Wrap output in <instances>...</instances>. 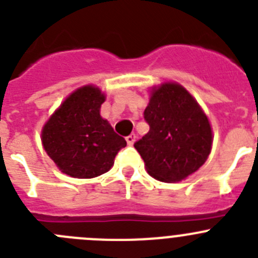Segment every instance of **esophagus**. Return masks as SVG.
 Returning a JSON list of instances; mask_svg holds the SVG:
<instances>
[{"instance_id": "34e87169", "label": "esophagus", "mask_w": 258, "mask_h": 258, "mask_svg": "<svg viewBox=\"0 0 258 258\" xmlns=\"http://www.w3.org/2000/svg\"><path fill=\"white\" fill-rule=\"evenodd\" d=\"M135 140H136V135H135V134L128 135V136L126 138V141H127V144H128V145H134Z\"/></svg>"}]
</instances>
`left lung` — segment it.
Returning a JSON list of instances; mask_svg holds the SVG:
<instances>
[{"label": "left lung", "instance_id": "1", "mask_svg": "<svg viewBox=\"0 0 258 258\" xmlns=\"http://www.w3.org/2000/svg\"><path fill=\"white\" fill-rule=\"evenodd\" d=\"M149 132L134 144L150 176L177 182L207 161L212 130L191 95L177 83L154 90L144 112Z\"/></svg>", "mask_w": 258, "mask_h": 258}]
</instances>
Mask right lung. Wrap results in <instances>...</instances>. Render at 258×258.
Listing matches in <instances>:
<instances>
[{
    "label": "right lung",
    "instance_id": "obj_1",
    "mask_svg": "<svg viewBox=\"0 0 258 258\" xmlns=\"http://www.w3.org/2000/svg\"><path fill=\"white\" fill-rule=\"evenodd\" d=\"M105 96L94 86L74 91L52 114L42 131L48 157L61 172L92 178L110 169L126 140L100 117Z\"/></svg>",
    "mask_w": 258,
    "mask_h": 258
}]
</instances>
